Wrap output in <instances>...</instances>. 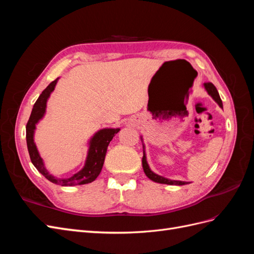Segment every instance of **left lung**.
Wrapping results in <instances>:
<instances>
[{
	"mask_svg": "<svg viewBox=\"0 0 254 254\" xmlns=\"http://www.w3.org/2000/svg\"><path fill=\"white\" fill-rule=\"evenodd\" d=\"M204 86V89L206 90L207 94H209L215 102H216L219 107H221L222 108V102L220 99V96L218 94V91L217 89L215 88L214 84L212 82H204L203 83ZM142 139V137H141ZM144 148V146H143ZM142 165H143V170H144V173L145 175L148 177V178L152 181H155L157 183H162V184H170V186H184V184H188L190 182H186V181H179V180H171V179H167V178H164V177L162 176H159L157 174L153 173L150 168H149V165L147 163V160H146V153H145V150L143 149V159H142Z\"/></svg>",
	"mask_w": 254,
	"mask_h": 254,
	"instance_id": "1",
	"label": "left lung"
}]
</instances>
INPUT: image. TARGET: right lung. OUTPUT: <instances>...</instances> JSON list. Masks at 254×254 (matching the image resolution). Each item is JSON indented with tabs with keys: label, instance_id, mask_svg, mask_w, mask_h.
Returning <instances> with one entry per match:
<instances>
[{
	"label": "right lung",
	"instance_id": "add662e5",
	"mask_svg": "<svg viewBox=\"0 0 254 254\" xmlns=\"http://www.w3.org/2000/svg\"><path fill=\"white\" fill-rule=\"evenodd\" d=\"M58 79L59 78L52 81L49 86L42 91V93L38 97L34 105L32 113H30L29 120L26 124V143L29 157L30 160H32V163L37 168L38 172H40L45 178L53 183L59 184L61 187H73L91 183L97 178V176L99 174H101L108 145L113 139V136L117 134L121 129L104 128L95 132V134L92 136L89 141V149L86 162H84V166L78 173L74 174L70 178L61 179L56 178V177L51 175L47 168H45L43 160L39 155V151L37 149V146L34 142V134L38 122L44 117L45 110H47L48 99L54 89H55Z\"/></svg>",
	"mask_w": 254,
	"mask_h": 254
}]
</instances>
